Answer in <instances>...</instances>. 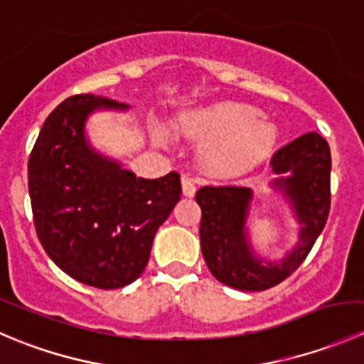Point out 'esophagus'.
<instances>
[{"label": "esophagus", "mask_w": 364, "mask_h": 364, "mask_svg": "<svg viewBox=\"0 0 364 364\" xmlns=\"http://www.w3.org/2000/svg\"><path fill=\"white\" fill-rule=\"evenodd\" d=\"M181 186H183V196L185 197L196 196V181H193L192 178H188V176H183Z\"/></svg>", "instance_id": "obj_1"}]
</instances>
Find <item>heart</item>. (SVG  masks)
Instances as JSON below:
<instances>
[{
    "label": "heart",
    "mask_w": 364,
    "mask_h": 364,
    "mask_svg": "<svg viewBox=\"0 0 364 364\" xmlns=\"http://www.w3.org/2000/svg\"><path fill=\"white\" fill-rule=\"evenodd\" d=\"M179 130L188 139L204 142L200 159L220 174H234L264 160L278 139L273 121L262 112L240 102H218L190 109L179 116ZM156 137L168 142L171 135L160 128Z\"/></svg>",
    "instance_id": "heart-1"
}]
</instances>
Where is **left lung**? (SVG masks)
Instances as JSON below:
<instances>
[{
  "label": "left lung",
  "mask_w": 364,
  "mask_h": 364,
  "mask_svg": "<svg viewBox=\"0 0 364 364\" xmlns=\"http://www.w3.org/2000/svg\"><path fill=\"white\" fill-rule=\"evenodd\" d=\"M271 183L285 197L297 223L299 240L284 259L269 262L257 255L247 234L253 193L236 185H208L197 190L203 209L200 250L213 277L237 291H266L291 277L306 259L326 225L331 205V151L324 137L310 132L278 149L271 159Z\"/></svg>",
  "instance_id": "left-lung-1"
}]
</instances>
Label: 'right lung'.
I'll return each instance as SVG.
<instances>
[{
  "mask_svg": "<svg viewBox=\"0 0 364 364\" xmlns=\"http://www.w3.org/2000/svg\"><path fill=\"white\" fill-rule=\"evenodd\" d=\"M100 109L128 105L75 95L49 114L29 155L28 188L47 255L73 280L107 291L142 274L156 230L181 197V179L174 171L137 178L95 151L86 121Z\"/></svg>",
  "mask_w": 364,
  "mask_h": 364,
  "instance_id": "obj_1",
  "label": "right lung"
}]
</instances>
